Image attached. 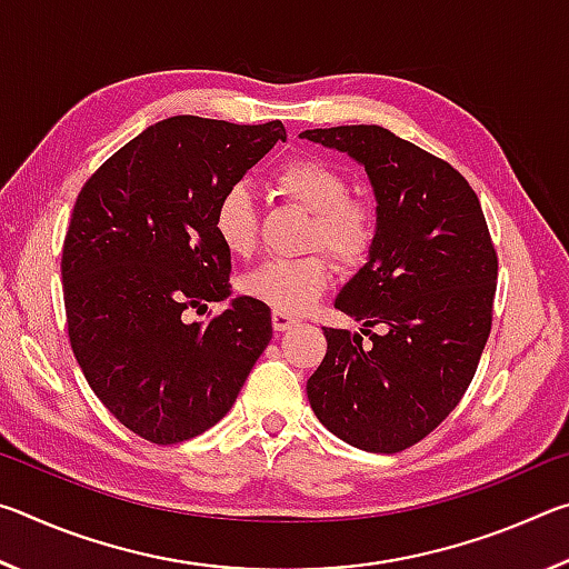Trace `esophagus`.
<instances>
[{
	"mask_svg": "<svg viewBox=\"0 0 569 569\" xmlns=\"http://www.w3.org/2000/svg\"><path fill=\"white\" fill-rule=\"evenodd\" d=\"M298 321V316L296 313H286V311H273V329L278 331V333H283V331H288L291 329V326H296Z\"/></svg>",
	"mask_w": 569,
	"mask_h": 569,
	"instance_id": "1",
	"label": "esophagus"
}]
</instances>
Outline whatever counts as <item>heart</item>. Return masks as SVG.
Segmentation results:
<instances>
[{"label": "heart", "instance_id": "1", "mask_svg": "<svg viewBox=\"0 0 569 569\" xmlns=\"http://www.w3.org/2000/svg\"><path fill=\"white\" fill-rule=\"evenodd\" d=\"M271 188L288 203L313 213L308 246L323 248L343 268L361 266L379 236V218L366 200L349 198V180L323 158H293L276 168ZM213 230L228 253L248 258L258 246V210L243 182L218 198ZM333 281V263L321 253L271 258L243 278V291L276 311L301 313Z\"/></svg>", "mask_w": 569, "mask_h": 569}]
</instances>
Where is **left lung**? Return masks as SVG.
<instances>
[{"label": "left lung", "instance_id": "8db88e82", "mask_svg": "<svg viewBox=\"0 0 569 569\" xmlns=\"http://www.w3.org/2000/svg\"><path fill=\"white\" fill-rule=\"evenodd\" d=\"M301 138L361 162L377 196L379 236L336 308L361 333L323 329L329 349L306 383L316 417L373 455L431 435L465 397L492 331L497 250L477 192L459 170L379 124ZM383 325V335H371Z\"/></svg>", "mask_w": 569, "mask_h": 569}]
</instances>
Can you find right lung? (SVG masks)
I'll list each match as a JSON object with an SVG mask.
<instances>
[{
    "label": "right lung",
    "mask_w": 569,
    "mask_h": 569,
    "mask_svg": "<svg viewBox=\"0 0 569 569\" xmlns=\"http://www.w3.org/2000/svg\"><path fill=\"white\" fill-rule=\"evenodd\" d=\"M278 140L281 120L176 114L104 160L77 196L62 248L72 353L94 397L152 445L223 419L271 341L258 298H233L208 323L182 316L230 296L213 210Z\"/></svg>",
    "instance_id": "obj_1"
}]
</instances>
